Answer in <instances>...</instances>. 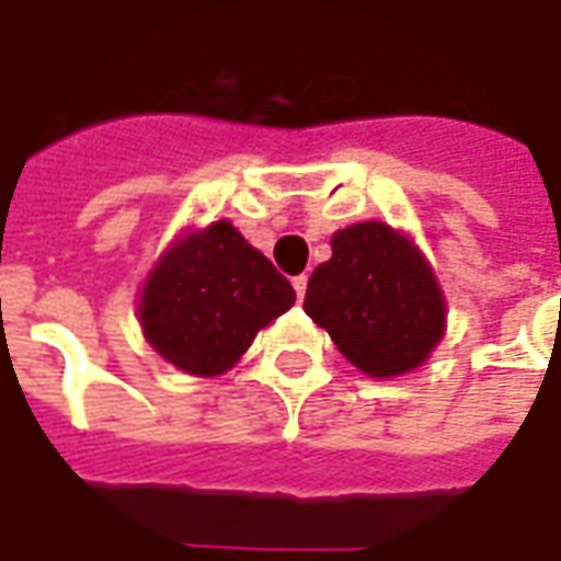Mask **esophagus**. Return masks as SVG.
<instances>
[{
	"label": "esophagus",
	"mask_w": 561,
	"mask_h": 561,
	"mask_svg": "<svg viewBox=\"0 0 561 561\" xmlns=\"http://www.w3.org/2000/svg\"><path fill=\"white\" fill-rule=\"evenodd\" d=\"M307 276H295V291H297V300H304V295H307Z\"/></svg>",
	"instance_id": "esophagus-1"
}]
</instances>
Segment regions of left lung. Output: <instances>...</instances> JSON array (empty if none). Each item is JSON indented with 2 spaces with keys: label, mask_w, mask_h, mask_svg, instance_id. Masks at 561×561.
I'll return each instance as SVG.
<instances>
[{
  "label": "left lung",
  "mask_w": 561,
  "mask_h": 561,
  "mask_svg": "<svg viewBox=\"0 0 561 561\" xmlns=\"http://www.w3.org/2000/svg\"><path fill=\"white\" fill-rule=\"evenodd\" d=\"M304 310L368 377L414 371L445 331L433 266L380 220L331 236V261L312 270Z\"/></svg>",
  "instance_id": "obj_1"
}]
</instances>
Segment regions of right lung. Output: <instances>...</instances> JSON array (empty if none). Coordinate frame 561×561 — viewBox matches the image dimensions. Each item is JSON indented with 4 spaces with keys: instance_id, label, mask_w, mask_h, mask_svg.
Listing matches in <instances>:
<instances>
[{
    "instance_id": "right-lung-1",
    "label": "right lung",
    "mask_w": 561,
    "mask_h": 561,
    "mask_svg": "<svg viewBox=\"0 0 561 561\" xmlns=\"http://www.w3.org/2000/svg\"><path fill=\"white\" fill-rule=\"evenodd\" d=\"M295 304V288L230 220L184 236L140 291V329L186 375L232 368L254 334Z\"/></svg>"
}]
</instances>
